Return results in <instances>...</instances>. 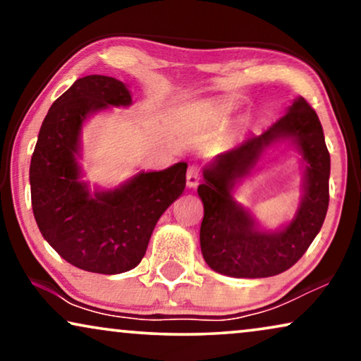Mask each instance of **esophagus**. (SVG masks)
Segmentation results:
<instances>
[{"mask_svg": "<svg viewBox=\"0 0 361 361\" xmlns=\"http://www.w3.org/2000/svg\"><path fill=\"white\" fill-rule=\"evenodd\" d=\"M199 180H200V167L197 164H190L189 169H187V185L197 187Z\"/></svg>", "mask_w": 361, "mask_h": 361, "instance_id": "34e87169", "label": "esophagus"}]
</instances>
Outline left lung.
Listing matches in <instances>:
<instances>
[{"instance_id":"left-lung-1","label":"left lung","mask_w":361,"mask_h":361,"mask_svg":"<svg viewBox=\"0 0 361 361\" xmlns=\"http://www.w3.org/2000/svg\"><path fill=\"white\" fill-rule=\"evenodd\" d=\"M293 137L308 164L306 194L295 220L279 232H259L229 192L252 169L271 142ZM330 154L322 125L307 100L298 98L263 135L250 136L221 152L204 171L199 197L204 204L200 248L207 264L233 278H269L302 258L322 228L329 209Z\"/></svg>"}]
</instances>
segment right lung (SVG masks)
<instances>
[{
	"mask_svg": "<svg viewBox=\"0 0 361 361\" xmlns=\"http://www.w3.org/2000/svg\"><path fill=\"white\" fill-rule=\"evenodd\" d=\"M128 105L130 90L116 78H78L49 108L31 157V202L39 230L67 263L90 273L118 274L140 264L159 216L185 189V162L141 172L113 192L90 195L80 182L75 156L85 118Z\"/></svg>",
	"mask_w": 361,
	"mask_h": 361,
	"instance_id": "right-lung-1",
	"label": "right lung"
}]
</instances>
